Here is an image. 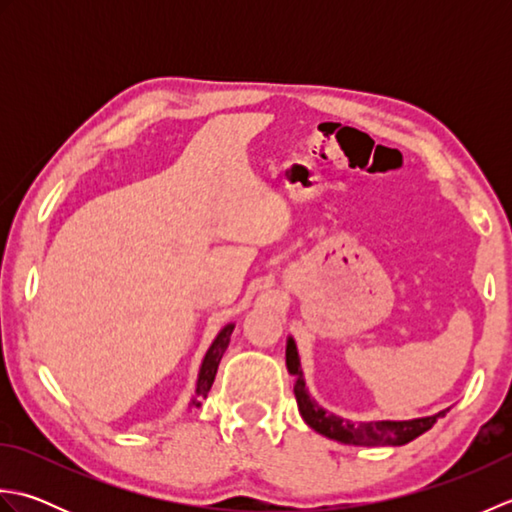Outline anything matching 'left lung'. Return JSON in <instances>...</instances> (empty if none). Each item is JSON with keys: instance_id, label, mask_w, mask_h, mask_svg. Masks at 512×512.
Masks as SVG:
<instances>
[{"instance_id": "left-lung-1", "label": "left lung", "mask_w": 512, "mask_h": 512, "mask_svg": "<svg viewBox=\"0 0 512 512\" xmlns=\"http://www.w3.org/2000/svg\"><path fill=\"white\" fill-rule=\"evenodd\" d=\"M286 367L288 372L295 378V398L299 405L301 418L306 420L308 427H312L321 436L343 442V444H354V447H400V444H407L422 436L424 431H429L438 418H442L444 411L433 413V416L424 418H411V420H365V422H354L336 416V413L323 409L317 400L310 396L306 387V376H303L301 369V358L297 343L292 336L286 341Z\"/></svg>"}]
</instances>
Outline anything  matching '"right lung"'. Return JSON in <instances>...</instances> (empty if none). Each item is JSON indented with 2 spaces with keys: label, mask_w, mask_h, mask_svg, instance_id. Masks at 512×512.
<instances>
[{
  "label": "right lung",
  "mask_w": 512,
  "mask_h": 512,
  "mask_svg": "<svg viewBox=\"0 0 512 512\" xmlns=\"http://www.w3.org/2000/svg\"><path fill=\"white\" fill-rule=\"evenodd\" d=\"M233 330H235V323H226L224 328L217 332L213 343L209 345V350H206V354L202 358V365H200V372H198V380H195V394L189 400L187 411L202 407V400L211 391V385H213L215 374H217V367H220V361H222V356L226 352V347H228V343H231Z\"/></svg>",
  "instance_id": "right-lung-1"
}]
</instances>
